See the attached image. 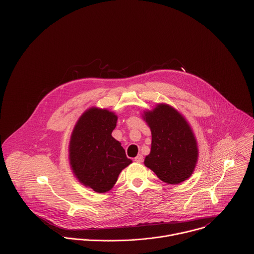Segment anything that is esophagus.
Here are the masks:
<instances>
[{
  "instance_id": "obj_1",
  "label": "esophagus",
  "mask_w": 254,
  "mask_h": 254,
  "mask_svg": "<svg viewBox=\"0 0 254 254\" xmlns=\"http://www.w3.org/2000/svg\"><path fill=\"white\" fill-rule=\"evenodd\" d=\"M143 161V156L142 155H137L135 158H134V162H136V163H141Z\"/></svg>"
}]
</instances>
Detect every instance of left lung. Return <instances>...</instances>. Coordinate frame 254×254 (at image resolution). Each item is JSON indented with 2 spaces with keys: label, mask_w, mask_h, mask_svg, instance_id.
Listing matches in <instances>:
<instances>
[{
  "label": "left lung",
  "mask_w": 254,
  "mask_h": 254,
  "mask_svg": "<svg viewBox=\"0 0 254 254\" xmlns=\"http://www.w3.org/2000/svg\"><path fill=\"white\" fill-rule=\"evenodd\" d=\"M142 119L152 132L151 153L144 166L167 184H180L193 174L198 162V144L187 122L176 108L158 103L154 110L144 111Z\"/></svg>",
  "instance_id": "left-lung-1"
}]
</instances>
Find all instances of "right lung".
<instances>
[{
	"label": "right lung",
	"instance_id": "1",
	"mask_svg": "<svg viewBox=\"0 0 254 254\" xmlns=\"http://www.w3.org/2000/svg\"><path fill=\"white\" fill-rule=\"evenodd\" d=\"M118 116L106 108L86 110L72 130L69 164L79 182L96 193L113 189L121 172L131 164L112 132Z\"/></svg>",
	"mask_w": 254,
	"mask_h": 254
}]
</instances>
